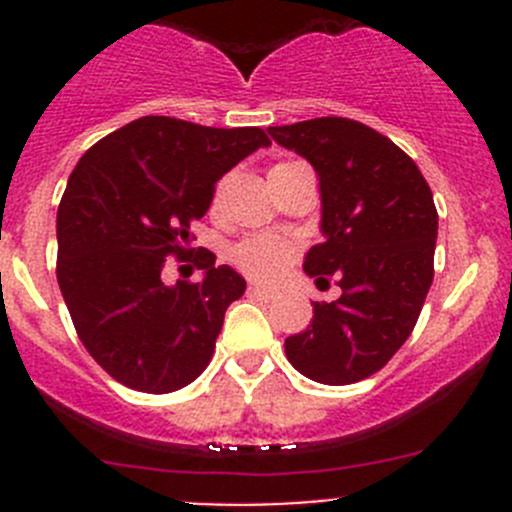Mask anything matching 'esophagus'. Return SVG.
I'll return each mask as SVG.
<instances>
[{"label": "esophagus", "instance_id": "1", "mask_svg": "<svg viewBox=\"0 0 512 512\" xmlns=\"http://www.w3.org/2000/svg\"><path fill=\"white\" fill-rule=\"evenodd\" d=\"M247 289H250V294H255V297H260V299H275L277 297V289L257 285V282H250V287Z\"/></svg>", "mask_w": 512, "mask_h": 512}]
</instances>
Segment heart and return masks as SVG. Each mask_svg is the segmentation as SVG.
Segmentation results:
<instances>
[{"mask_svg": "<svg viewBox=\"0 0 512 512\" xmlns=\"http://www.w3.org/2000/svg\"><path fill=\"white\" fill-rule=\"evenodd\" d=\"M232 260L245 275L270 282L277 280L292 262V245L277 235L247 237L232 250Z\"/></svg>", "mask_w": 512, "mask_h": 512, "instance_id": "1", "label": "heart"}]
</instances>
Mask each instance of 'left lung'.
<instances>
[{
    "label": "left lung",
    "instance_id": "8db88e82",
    "mask_svg": "<svg viewBox=\"0 0 512 512\" xmlns=\"http://www.w3.org/2000/svg\"><path fill=\"white\" fill-rule=\"evenodd\" d=\"M319 178L324 240L304 257L314 282L337 275L342 297L314 302L304 332L285 339L289 364L329 386L376 374L414 332L433 282L438 213L416 163L352 118L270 126Z\"/></svg>",
    "mask_w": 512,
    "mask_h": 512
}]
</instances>
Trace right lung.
Instances as JSON below:
<instances>
[{"instance_id":"1","label":"right lung","mask_w":512,"mask_h":512,"mask_svg":"<svg viewBox=\"0 0 512 512\" xmlns=\"http://www.w3.org/2000/svg\"><path fill=\"white\" fill-rule=\"evenodd\" d=\"M267 146L262 128L143 116L76 163L56 213V277L84 347L128 389L178 391L210 364L245 280L210 250L195 255L200 282L168 287L160 270L188 255L190 223L208 213L215 183Z\"/></svg>"}]
</instances>
